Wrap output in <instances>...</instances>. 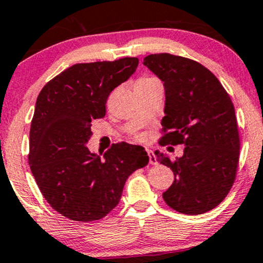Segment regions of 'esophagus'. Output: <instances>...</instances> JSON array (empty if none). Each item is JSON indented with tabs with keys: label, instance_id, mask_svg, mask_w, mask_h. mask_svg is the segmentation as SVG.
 <instances>
[{
	"label": "esophagus",
	"instance_id": "1",
	"mask_svg": "<svg viewBox=\"0 0 263 263\" xmlns=\"http://www.w3.org/2000/svg\"><path fill=\"white\" fill-rule=\"evenodd\" d=\"M147 153H148L149 163H151V164H157V157H156L155 153H153V151L147 149Z\"/></svg>",
	"mask_w": 263,
	"mask_h": 263
}]
</instances>
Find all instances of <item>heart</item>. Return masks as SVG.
Returning <instances> with one entry per match:
<instances>
[{"instance_id":"1","label":"heart","mask_w":263,"mask_h":263,"mask_svg":"<svg viewBox=\"0 0 263 263\" xmlns=\"http://www.w3.org/2000/svg\"><path fill=\"white\" fill-rule=\"evenodd\" d=\"M149 80H155V79H148V78H147V79H141L140 81H149Z\"/></svg>"}]
</instances>
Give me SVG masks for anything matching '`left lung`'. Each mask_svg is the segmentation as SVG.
Returning <instances> with one entry per match:
<instances>
[{
    "label": "left lung",
    "mask_w": 263,
    "mask_h": 263,
    "mask_svg": "<svg viewBox=\"0 0 263 263\" xmlns=\"http://www.w3.org/2000/svg\"><path fill=\"white\" fill-rule=\"evenodd\" d=\"M143 65L163 81L165 93L161 144H184L172 159L156 151L174 182L163 193L172 209L186 215L206 213L221 203L236 176L240 138L235 108L218 78L199 63L168 53L151 54Z\"/></svg>",
    "instance_id": "left-lung-1"
}]
</instances>
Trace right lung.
<instances>
[{"mask_svg":"<svg viewBox=\"0 0 263 263\" xmlns=\"http://www.w3.org/2000/svg\"><path fill=\"white\" fill-rule=\"evenodd\" d=\"M137 58L69 66L44 85L35 102L28 162L45 200L74 221L106 216L119 204L127 178L149 157L142 146L112 144L104 157L86 147L91 120L106 114V100L136 71Z\"/></svg>","mask_w":263,"mask_h":263,"instance_id":"obj_1","label":"right lung"}]
</instances>
